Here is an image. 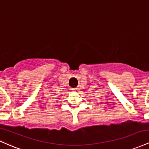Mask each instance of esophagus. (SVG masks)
I'll return each instance as SVG.
<instances>
[{
	"label": "esophagus",
	"mask_w": 149,
	"mask_h": 149,
	"mask_svg": "<svg viewBox=\"0 0 149 149\" xmlns=\"http://www.w3.org/2000/svg\"><path fill=\"white\" fill-rule=\"evenodd\" d=\"M78 89H79V88H71L72 91H78Z\"/></svg>",
	"instance_id": "1"
}]
</instances>
